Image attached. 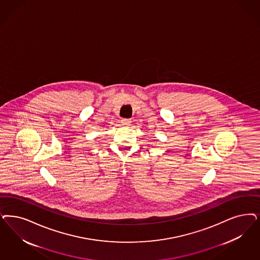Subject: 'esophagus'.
I'll list each match as a JSON object with an SVG mask.
<instances>
[{
  "label": "esophagus",
  "mask_w": 260,
  "mask_h": 260,
  "mask_svg": "<svg viewBox=\"0 0 260 260\" xmlns=\"http://www.w3.org/2000/svg\"><path fill=\"white\" fill-rule=\"evenodd\" d=\"M121 124L123 125H127L131 124V120L129 119H122L121 120Z\"/></svg>",
  "instance_id": "34e87169"
}]
</instances>
